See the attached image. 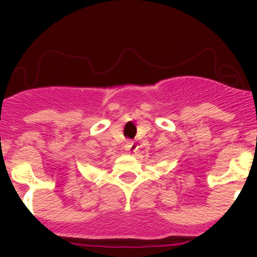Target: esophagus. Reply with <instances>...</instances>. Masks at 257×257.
I'll use <instances>...</instances> for the list:
<instances>
[{
  "label": "esophagus",
  "mask_w": 257,
  "mask_h": 257,
  "mask_svg": "<svg viewBox=\"0 0 257 257\" xmlns=\"http://www.w3.org/2000/svg\"><path fill=\"white\" fill-rule=\"evenodd\" d=\"M133 147H134V143H131V142H127V144H126V151H128V152H130L131 149H133Z\"/></svg>",
  "instance_id": "esophagus-1"
}]
</instances>
